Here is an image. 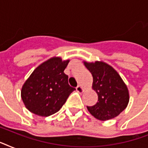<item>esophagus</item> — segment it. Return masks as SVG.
I'll return each instance as SVG.
<instances>
[{"label": "esophagus", "mask_w": 148, "mask_h": 148, "mask_svg": "<svg viewBox=\"0 0 148 148\" xmlns=\"http://www.w3.org/2000/svg\"><path fill=\"white\" fill-rule=\"evenodd\" d=\"M76 90H77V92H78V93H83L84 91V88H82L81 86L78 85V86H77V88H76Z\"/></svg>", "instance_id": "esophagus-1"}]
</instances>
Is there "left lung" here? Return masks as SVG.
Segmentation results:
<instances>
[{"mask_svg":"<svg viewBox=\"0 0 148 148\" xmlns=\"http://www.w3.org/2000/svg\"><path fill=\"white\" fill-rule=\"evenodd\" d=\"M84 64L92 74V88L98 96L96 104L87 107L88 111L100 121L114 118L128 104L127 85L119 74L108 64L103 61H84Z\"/></svg>","mask_w":148,"mask_h":148,"instance_id":"1","label":"left lung"}]
</instances>
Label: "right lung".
<instances>
[{
  "mask_svg": "<svg viewBox=\"0 0 148 148\" xmlns=\"http://www.w3.org/2000/svg\"><path fill=\"white\" fill-rule=\"evenodd\" d=\"M70 60L53 57L40 64L25 81L21 98L27 109L47 117L58 112L75 88L68 84L64 71Z\"/></svg>",
  "mask_w": 148,
  "mask_h": 148,
  "instance_id": "obj_1",
  "label": "right lung"
}]
</instances>
